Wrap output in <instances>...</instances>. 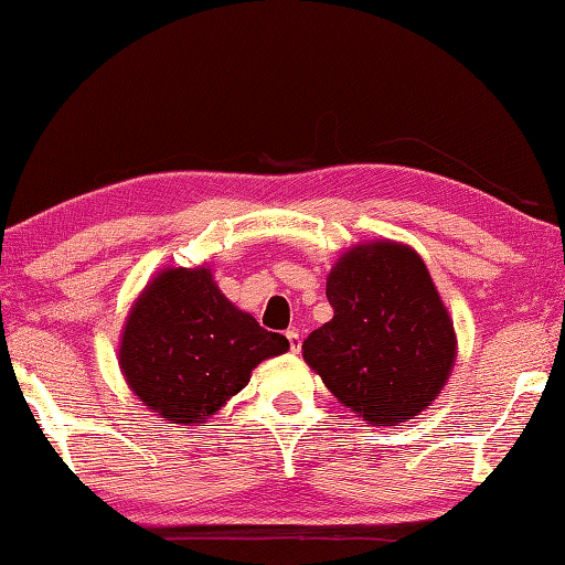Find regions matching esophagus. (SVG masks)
<instances>
[{
  "instance_id": "34e87169",
  "label": "esophagus",
  "mask_w": 565,
  "mask_h": 565,
  "mask_svg": "<svg viewBox=\"0 0 565 565\" xmlns=\"http://www.w3.org/2000/svg\"><path fill=\"white\" fill-rule=\"evenodd\" d=\"M286 339H289V347H291V351L294 353H299V349H301V333H299V329H289L286 331Z\"/></svg>"
}]
</instances>
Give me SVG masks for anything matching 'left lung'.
Instances as JSON below:
<instances>
[{"mask_svg":"<svg viewBox=\"0 0 565 565\" xmlns=\"http://www.w3.org/2000/svg\"><path fill=\"white\" fill-rule=\"evenodd\" d=\"M327 296L333 319L303 341V361L371 426L418 416L456 361L454 321L424 259L388 238L356 244L333 264Z\"/></svg>","mask_w":565,"mask_h":565,"instance_id":"1","label":"left lung"}]
</instances>
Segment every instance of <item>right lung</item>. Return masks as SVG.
<instances>
[{
	"label": "right lung",
	"mask_w": 565,
	"mask_h": 565,
	"mask_svg": "<svg viewBox=\"0 0 565 565\" xmlns=\"http://www.w3.org/2000/svg\"><path fill=\"white\" fill-rule=\"evenodd\" d=\"M289 349L226 299L212 269H164L134 301L119 343L129 388L159 418L204 424L264 359Z\"/></svg>",
	"instance_id": "add662e5"
}]
</instances>
